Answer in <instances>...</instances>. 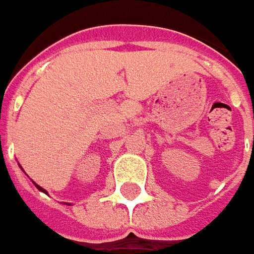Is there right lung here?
<instances>
[{
    "mask_svg": "<svg viewBox=\"0 0 254 254\" xmlns=\"http://www.w3.org/2000/svg\"><path fill=\"white\" fill-rule=\"evenodd\" d=\"M19 167H21V165H19ZM21 168H22V167H21ZM34 184H35V182H34ZM35 187H36V188H38V190H42V192H45V193H48V192H46V190H45L44 188H41L39 185H36V184H35ZM69 205H70V203H69Z\"/></svg>",
    "mask_w": 254,
    "mask_h": 254,
    "instance_id": "right-lung-1",
    "label": "right lung"
}]
</instances>
